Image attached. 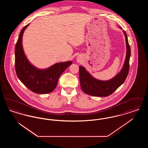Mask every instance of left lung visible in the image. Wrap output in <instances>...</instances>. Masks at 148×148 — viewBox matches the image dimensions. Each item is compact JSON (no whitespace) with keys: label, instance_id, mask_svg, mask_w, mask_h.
<instances>
[{"label":"left lung","instance_id":"8db88e82","mask_svg":"<svg viewBox=\"0 0 148 148\" xmlns=\"http://www.w3.org/2000/svg\"><path fill=\"white\" fill-rule=\"evenodd\" d=\"M123 32L125 36L127 44V56L121 71L112 79L101 81L94 78L84 67L80 66L79 79L80 86L85 93L95 97H108L115 92L125 80L129 70L131 50L127 34L124 30H123Z\"/></svg>","mask_w":148,"mask_h":148}]
</instances>
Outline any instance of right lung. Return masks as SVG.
<instances>
[{"label": "right lung", "instance_id": "1", "mask_svg": "<svg viewBox=\"0 0 148 148\" xmlns=\"http://www.w3.org/2000/svg\"><path fill=\"white\" fill-rule=\"evenodd\" d=\"M25 25L20 33L15 48V67L19 80L29 90L37 94H47L56 88L58 79L64 71L72 64L71 61L56 63L48 69L40 70L29 63L22 45V37Z\"/></svg>", "mask_w": 148, "mask_h": 148}]
</instances>
